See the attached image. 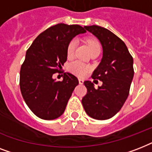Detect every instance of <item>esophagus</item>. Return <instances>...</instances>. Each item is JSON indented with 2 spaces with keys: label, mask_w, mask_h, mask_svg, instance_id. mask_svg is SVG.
<instances>
[{
  "label": "esophagus",
  "mask_w": 152,
  "mask_h": 152,
  "mask_svg": "<svg viewBox=\"0 0 152 152\" xmlns=\"http://www.w3.org/2000/svg\"><path fill=\"white\" fill-rule=\"evenodd\" d=\"M78 80H79V83H80V84H83V79L79 78Z\"/></svg>",
  "instance_id": "34e87169"
}]
</instances>
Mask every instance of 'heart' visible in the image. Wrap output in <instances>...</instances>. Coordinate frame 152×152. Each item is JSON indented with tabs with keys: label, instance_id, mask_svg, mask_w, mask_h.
<instances>
[{
	"label": "heart",
	"instance_id": "heart-1",
	"mask_svg": "<svg viewBox=\"0 0 152 152\" xmlns=\"http://www.w3.org/2000/svg\"><path fill=\"white\" fill-rule=\"evenodd\" d=\"M87 42H88V48H89L91 52L95 49L100 48L99 43L95 39H88ZM76 44H77V42H76V39L72 40L69 43V45L67 46V57H68V58H72L74 56ZM69 69L72 73L76 74L77 76H84L90 70V67L80 61H75L69 64Z\"/></svg>",
	"mask_w": 152,
	"mask_h": 152
}]
</instances>
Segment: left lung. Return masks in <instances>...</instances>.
<instances>
[{
	"instance_id": "obj_1",
	"label": "left lung",
	"mask_w": 152,
	"mask_h": 152,
	"mask_svg": "<svg viewBox=\"0 0 152 152\" xmlns=\"http://www.w3.org/2000/svg\"><path fill=\"white\" fill-rule=\"evenodd\" d=\"M84 28L99 39L102 47L101 62L91 76L102 81V85L95 89L91 81H84L88 93L82 104L91 118L106 120L119 112L129 96L134 76L133 58L125 42L110 31L96 25Z\"/></svg>"
}]
</instances>
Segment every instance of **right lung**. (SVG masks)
<instances>
[{"instance_id": "right-lung-1", "label": "right lung", "mask_w": 152, "mask_h": 152, "mask_svg": "<svg viewBox=\"0 0 152 152\" xmlns=\"http://www.w3.org/2000/svg\"><path fill=\"white\" fill-rule=\"evenodd\" d=\"M85 32L80 25L58 23L39 34L27 50L20 69V91L27 106L39 118L53 120L64 112L78 79L67 72L58 81L53 75L67 61V46L72 39Z\"/></svg>"}]
</instances>
